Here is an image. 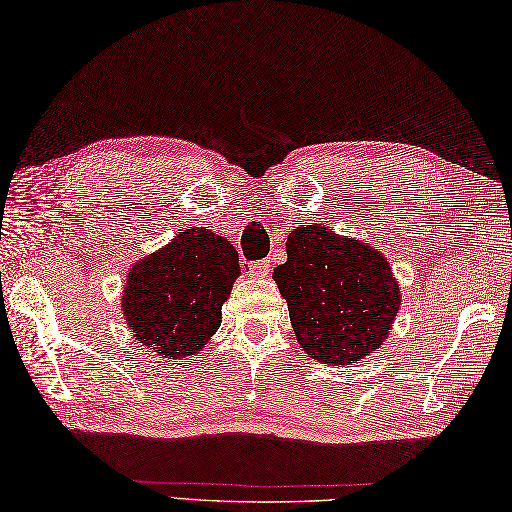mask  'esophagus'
Returning a JSON list of instances; mask_svg holds the SVG:
<instances>
[{
    "label": "esophagus",
    "instance_id": "1",
    "mask_svg": "<svg viewBox=\"0 0 512 512\" xmlns=\"http://www.w3.org/2000/svg\"><path fill=\"white\" fill-rule=\"evenodd\" d=\"M249 276L252 278H267L269 273V260H256V263H249Z\"/></svg>",
    "mask_w": 512,
    "mask_h": 512
}]
</instances>
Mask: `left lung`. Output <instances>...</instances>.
Listing matches in <instances>:
<instances>
[{"instance_id":"8db88e82","label":"left lung","mask_w":512,"mask_h":512,"mask_svg":"<svg viewBox=\"0 0 512 512\" xmlns=\"http://www.w3.org/2000/svg\"><path fill=\"white\" fill-rule=\"evenodd\" d=\"M273 280L297 343L323 365L378 352L400 313V284L384 254L321 223L289 234L286 263L273 269Z\"/></svg>"}]
</instances>
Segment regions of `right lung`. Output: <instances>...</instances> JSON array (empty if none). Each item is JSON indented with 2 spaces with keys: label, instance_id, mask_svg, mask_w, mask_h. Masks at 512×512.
I'll list each match as a JSON object with an SVG mask.
<instances>
[{
  "label": "right lung",
  "instance_id": "add662e5",
  "mask_svg": "<svg viewBox=\"0 0 512 512\" xmlns=\"http://www.w3.org/2000/svg\"><path fill=\"white\" fill-rule=\"evenodd\" d=\"M239 276V254L226 236L182 230L132 265L121 293L123 317L145 350L189 358L219 330L221 306Z\"/></svg>",
  "mask_w": 512,
  "mask_h": 512
}]
</instances>
